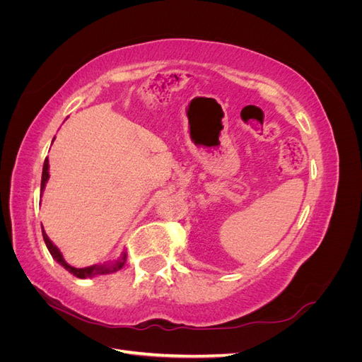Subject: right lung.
Instances as JSON below:
<instances>
[{"instance_id":"add662e5","label":"right lung","mask_w":362,"mask_h":362,"mask_svg":"<svg viewBox=\"0 0 362 362\" xmlns=\"http://www.w3.org/2000/svg\"><path fill=\"white\" fill-rule=\"evenodd\" d=\"M48 168H49L48 158H45V163H43V170H42V182H40V190H42V192H43V189H45V184H47L48 178H49ZM42 234H43V240H45V245H47V247H48V250H49V254L52 255V258L56 259V261L59 262V264H62L64 269H66L69 273H72V275L76 276V278L84 279V278H92V276H96V275H107V273H113V272H116V270L122 269L124 264H125V261H127V254L124 252L122 257H120V259H117L116 262H113V264H95V266H90V267L76 269V267L69 266L68 262L63 259V255L60 254L59 247L51 242V240H49L48 235H47V233L43 231V226H42Z\"/></svg>"}]
</instances>
